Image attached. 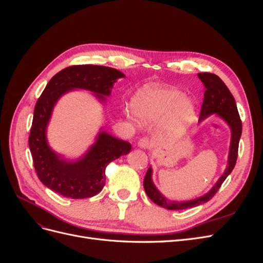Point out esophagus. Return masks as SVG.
<instances>
[{
    "mask_svg": "<svg viewBox=\"0 0 263 263\" xmlns=\"http://www.w3.org/2000/svg\"><path fill=\"white\" fill-rule=\"evenodd\" d=\"M137 146L140 148V149H148L150 147V141L147 137H144L138 140L137 142Z\"/></svg>",
    "mask_w": 263,
    "mask_h": 263,
    "instance_id": "34e87169",
    "label": "esophagus"
}]
</instances>
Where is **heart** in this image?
Instances as JSON below:
<instances>
[{
  "label": "heart",
  "mask_w": 263,
  "mask_h": 263,
  "mask_svg": "<svg viewBox=\"0 0 263 263\" xmlns=\"http://www.w3.org/2000/svg\"><path fill=\"white\" fill-rule=\"evenodd\" d=\"M132 108L142 123L153 124L163 119L160 136L177 140L196 117V104L184 93L168 86L146 84L134 94Z\"/></svg>",
  "instance_id": "b5f03b06"
}]
</instances>
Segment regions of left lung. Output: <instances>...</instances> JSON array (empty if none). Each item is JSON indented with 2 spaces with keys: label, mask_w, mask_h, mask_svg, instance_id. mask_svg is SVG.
Segmentation results:
<instances>
[{
  "label": "left lung",
  "mask_w": 263,
  "mask_h": 263,
  "mask_svg": "<svg viewBox=\"0 0 263 263\" xmlns=\"http://www.w3.org/2000/svg\"><path fill=\"white\" fill-rule=\"evenodd\" d=\"M198 79L202 81L205 87L204 93V101L201 108V115H200V123L203 122L204 119L210 117L211 115H216L217 117L221 118L232 133V137H230V146H229V153H228V160L227 165L224 173L221 174L217 182L212 186V189L208 193H205L202 196H198L196 198L190 201H171L168 200L164 195L161 194L155 183L153 181V168L149 166V169L146 173V177L144 180V187L148 197L157 205L161 206L166 210L171 211H180V210H186L192 209L195 206L202 205L206 202H209L211 198L216 194L218 189L222 184V182L226 180V178L232 173L234 166L236 164L237 156H238V146H239V140L241 136L242 125L238 113L237 105L233 94L230 93L226 84L221 81V79L216 74L209 73V72H201L197 74Z\"/></svg>",
  "instance_id": "obj_1"
}]
</instances>
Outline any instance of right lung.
Instances as JSON below:
<instances>
[{
    "label": "right lung",
    "instance_id": "add662e5",
    "mask_svg": "<svg viewBox=\"0 0 263 263\" xmlns=\"http://www.w3.org/2000/svg\"><path fill=\"white\" fill-rule=\"evenodd\" d=\"M121 78L125 74L114 68L82 65L59 71L46 85L36 103L28 144L39 180L53 192L70 198L97 195L105 185L107 164L130 151L129 142L112 136L103 127L89 149L74 160L55 153L47 139V127L61 97L73 90H85L105 104Z\"/></svg>",
    "mask_w": 263,
    "mask_h": 263
}]
</instances>
